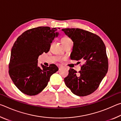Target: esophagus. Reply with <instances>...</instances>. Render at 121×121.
Wrapping results in <instances>:
<instances>
[{"mask_svg":"<svg viewBox=\"0 0 121 121\" xmlns=\"http://www.w3.org/2000/svg\"><path fill=\"white\" fill-rule=\"evenodd\" d=\"M61 69H62V67H59V70H61Z\"/></svg>","mask_w":121,"mask_h":121,"instance_id":"esophagus-1","label":"esophagus"}]
</instances>
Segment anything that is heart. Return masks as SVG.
I'll list each match as a JSON object with an SVG mask.
<instances>
[{"label":"heart","instance_id":"heart-1","mask_svg":"<svg viewBox=\"0 0 121 121\" xmlns=\"http://www.w3.org/2000/svg\"><path fill=\"white\" fill-rule=\"evenodd\" d=\"M70 40H71V39L70 38L68 37H67V36L63 37L61 39V42H62V44H64V43H66Z\"/></svg>","mask_w":121,"mask_h":121}]
</instances>
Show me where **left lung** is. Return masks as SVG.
<instances>
[{
	"label": "left lung",
	"instance_id": "1",
	"mask_svg": "<svg viewBox=\"0 0 121 121\" xmlns=\"http://www.w3.org/2000/svg\"><path fill=\"white\" fill-rule=\"evenodd\" d=\"M73 43L71 60L80 61L83 64L78 73L69 70L65 78V84L74 95L84 97L97 90L108 69L105 45L100 37L79 28L62 29Z\"/></svg>",
	"mask_w": 121,
	"mask_h": 121
}]
</instances>
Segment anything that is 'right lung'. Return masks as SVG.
Segmentation results:
<instances>
[{"label": "right lung", "instance_id": "right-lung-1", "mask_svg": "<svg viewBox=\"0 0 121 121\" xmlns=\"http://www.w3.org/2000/svg\"><path fill=\"white\" fill-rule=\"evenodd\" d=\"M60 29V28H58ZM58 28L38 26L21 35L14 43L9 63V75L20 91L28 95L39 93L48 85L51 75L58 70L54 64L38 65V59L48 53L58 36Z\"/></svg>", "mask_w": 121, "mask_h": 121}]
</instances>
